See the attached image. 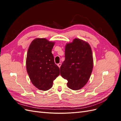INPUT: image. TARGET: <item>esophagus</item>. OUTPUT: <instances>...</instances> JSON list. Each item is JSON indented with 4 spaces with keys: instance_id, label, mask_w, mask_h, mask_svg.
<instances>
[{
    "instance_id": "obj_1",
    "label": "esophagus",
    "mask_w": 121,
    "mask_h": 121,
    "mask_svg": "<svg viewBox=\"0 0 121 121\" xmlns=\"http://www.w3.org/2000/svg\"><path fill=\"white\" fill-rule=\"evenodd\" d=\"M61 63H59V64H57V65H58V67H59L60 68V66H61Z\"/></svg>"
}]
</instances>
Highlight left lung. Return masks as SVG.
Instances as JSON below:
<instances>
[{
  "mask_svg": "<svg viewBox=\"0 0 121 121\" xmlns=\"http://www.w3.org/2000/svg\"><path fill=\"white\" fill-rule=\"evenodd\" d=\"M93 67V54L88 43L75 38L65 45V60L60 70L62 77L68 80L69 88L78 90L85 86Z\"/></svg>",
  "mask_w": 121,
  "mask_h": 121,
  "instance_id": "left-lung-1",
  "label": "left lung"
}]
</instances>
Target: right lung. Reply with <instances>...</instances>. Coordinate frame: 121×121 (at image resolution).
<instances>
[{"mask_svg":"<svg viewBox=\"0 0 121 121\" xmlns=\"http://www.w3.org/2000/svg\"><path fill=\"white\" fill-rule=\"evenodd\" d=\"M55 43L45 38H36L27 52L26 69L32 84L39 90H48L59 76L60 69L55 64L52 50Z\"/></svg>","mask_w":121,"mask_h":121,"instance_id":"obj_1","label":"right lung"}]
</instances>
